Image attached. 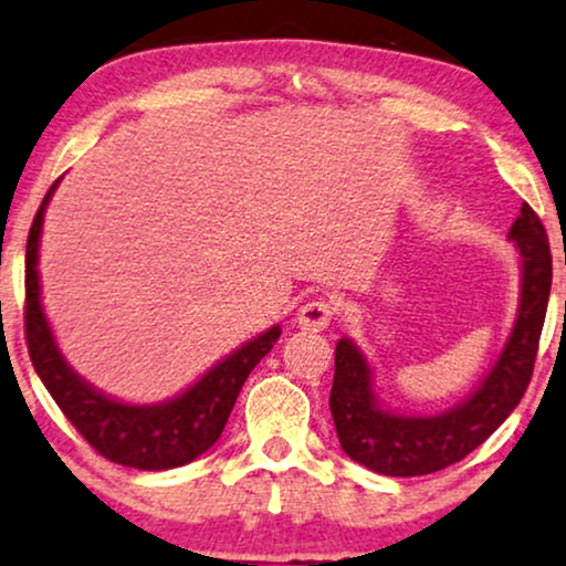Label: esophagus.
I'll list each match as a JSON object with an SVG mask.
<instances>
[{"label": "esophagus", "mask_w": 566, "mask_h": 566, "mask_svg": "<svg viewBox=\"0 0 566 566\" xmlns=\"http://www.w3.org/2000/svg\"><path fill=\"white\" fill-rule=\"evenodd\" d=\"M334 318V305L324 297L307 300L305 305H300L297 311V324L303 328H311V332H324V328L332 324Z\"/></svg>", "instance_id": "obj_1"}]
</instances>
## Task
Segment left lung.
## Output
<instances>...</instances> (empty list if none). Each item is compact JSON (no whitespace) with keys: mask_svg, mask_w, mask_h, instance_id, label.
<instances>
[{"mask_svg":"<svg viewBox=\"0 0 566 566\" xmlns=\"http://www.w3.org/2000/svg\"><path fill=\"white\" fill-rule=\"evenodd\" d=\"M510 240L520 253V307L506 345L481 386L439 415L391 412L378 402L374 370L353 339L336 342L328 407L349 460L381 475L412 478L460 462L520 405L533 376L551 292V250L541 219L522 203Z\"/></svg>","mask_w":566,"mask_h":566,"instance_id":"8db88e82","label":"left lung"}]
</instances>
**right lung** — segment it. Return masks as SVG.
<instances>
[{"instance_id":"1","label":"right lung","mask_w":566,"mask_h":566,"mask_svg":"<svg viewBox=\"0 0 566 566\" xmlns=\"http://www.w3.org/2000/svg\"><path fill=\"white\" fill-rule=\"evenodd\" d=\"M56 182L41 200L25 245V342L35 374L60 405L64 418L106 460L135 470L182 468L217 443L242 384L261 357L274 347L282 328L276 324L253 336L206 370L190 389L167 402L130 405L93 389L62 357L41 305L39 242L44 211Z\"/></svg>"}]
</instances>
